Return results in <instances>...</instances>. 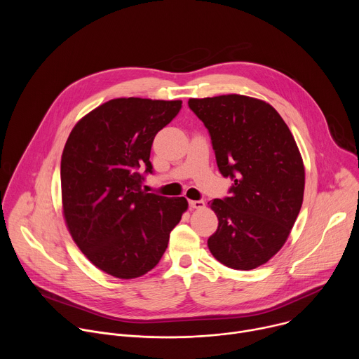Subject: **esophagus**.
<instances>
[{"label":"esophagus","instance_id":"34e87169","mask_svg":"<svg viewBox=\"0 0 359 359\" xmlns=\"http://www.w3.org/2000/svg\"><path fill=\"white\" fill-rule=\"evenodd\" d=\"M189 206L191 209H203L204 208V201L203 200H190Z\"/></svg>","mask_w":359,"mask_h":359}]
</instances>
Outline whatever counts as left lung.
<instances>
[{
  "label": "left lung",
  "instance_id": "obj_1",
  "mask_svg": "<svg viewBox=\"0 0 359 359\" xmlns=\"http://www.w3.org/2000/svg\"><path fill=\"white\" fill-rule=\"evenodd\" d=\"M189 108L210 133L220 173L234 182L230 197L209 201L219 219L209 250L230 269H257L284 245L301 209L305 170L295 139L262 99L191 97Z\"/></svg>",
  "mask_w": 359,
  "mask_h": 359
}]
</instances>
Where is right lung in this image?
<instances>
[{
	"label": "right lung",
	"mask_w": 359,
	"mask_h": 359,
	"mask_svg": "<svg viewBox=\"0 0 359 359\" xmlns=\"http://www.w3.org/2000/svg\"><path fill=\"white\" fill-rule=\"evenodd\" d=\"M182 100L118 97L85 115L61 158L62 215L75 244L104 273L130 280L156 267L189 204L142 190L156 133Z\"/></svg>",
	"instance_id": "add662e5"
}]
</instances>
